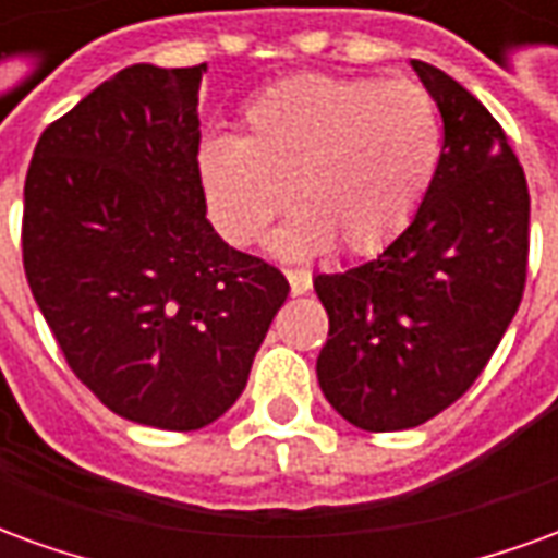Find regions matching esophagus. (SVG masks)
Listing matches in <instances>:
<instances>
[{
    "mask_svg": "<svg viewBox=\"0 0 558 558\" xmlns=\"http://www.w3.org/2000/svg\"><path fill=\"white\" fill-rule=\"evenodd\" d=\"M287 280H290L292 295H302V292L311 290V275L302 268H287Z\"/></svg>",
    "mask_w": 558,
    "mask_h": 558,
    "instance_id": "1",
    "label": "esophagus"
}]
</instances>
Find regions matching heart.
<instances>
[{
  "mask_svg": "<svg viewBox=\"0 0 558 558\" xmlns=\"http://www.w3.org/2000/svg\"><path fill=\"white\" fill-rule=\"evenodd\" d=\"M442 160V113L415 80L302 74L244 107L242 140H208L199 184L218 232L259 242L287 199L299 208L275 235L283 256H374L410 227Z\"/></svg>",
  "mask_w": 558,
  "mask_h": 558,
  "instance_id": "1",
  "label": "heart"
}]
</instances>
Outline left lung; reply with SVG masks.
Wrapping results in <instances>:
<instances>
[{
    "label": "left lung",
    "mask_w": 558,
    "mask_h": 558,
    "mask_svg": "<svg viewBox=\"0 0 558 558\" xmlns=\"http://www.w3.org/2000/svg\"><path fill=\"white\" fill-rule=\"evenodd\" d=\"M442 113L424 206L376 259L316 275L326 400L371 433L418 427L469 391L511 326L529 266V184L502 125L439 68L412 59Z\"/></svg>",
    "instance_id": "1"
}]
</instances>
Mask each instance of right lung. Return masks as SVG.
<instances>
[{"label": "right lung", "instance_id": "add662e5", "mask_svg": "<svg viewBox=\"0 0 558 558\" xmlns=\"http://www.w3.org/2000/svg\"><path fill=\"white\" fill-rule=\"evenodd\" d=\"M194 68H122L44 128L23 268L68 367L107 410L199 430L239 400L290 283L220 239L199 184Z\"/></svg>", "mask_w": 558, "mask_h": 558}]
</instances>
